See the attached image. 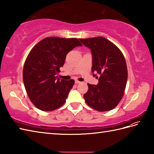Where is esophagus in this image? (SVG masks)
<instances>
[{
	"label": "esophagus",
	"mask_w": 154,
	"mask_h": 154,
	"mask_svg": "<svg viewBox=\"0 0 154 154\" xmlns=\"http://www.w3.org/2000/svg\"><path fill=\"white\" fill-rule=\"evenodd\" d=\"M75 84H79V83H81V82L77 81V80H75Z\"/></svg>",
	"instance_id": "34e87169"
}]
</instances>
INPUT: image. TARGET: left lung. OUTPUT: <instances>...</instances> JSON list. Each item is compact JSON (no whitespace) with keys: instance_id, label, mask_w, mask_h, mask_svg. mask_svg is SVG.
Listing matches in <instances>:
<instances>
[{"instance_id":"left-lung-1","label":"left lung","mask_w":154,"mask_h":154,"mask_svg":"<svg viewBox=\"0 0 154 154\" xmlns=\"http://www.w3.org/2000/svg\"><path fill=\"white\" fill-rule=\"evenodd\" d=\"M79 41L91 51L92 75L98 79L96 85L88 84V90L84 94L85 102L99 112L112 110L119 103L125 90L128 72L124 56L104 37Z\"/></svg>"}]
</instances>
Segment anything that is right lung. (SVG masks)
<instances>
[{"label": "right lung", "instance_id": "obj_1", "mask_svg": "<svg viewBox=\"0 0 154 154\" xmlns=\"http://www.w3.org/2000/svg\"><path fill=\"white\" fill-rule=\"evenodd\" d=\"M82 45L77 38L47 37L31 49L24 63L23 81L27 94L38 109L54 110L66 102L75 81L56 76L67 53Z\"/></svg>", "mask_w": 154, "mask_h": 154}]
</instances>
